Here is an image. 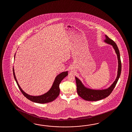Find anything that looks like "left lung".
<instances>
[{
	"mask_svg": "<svg viewBox=\"0 0 132 132\" xmlns=\"http://www.w3.org/2000/svg\"><path fill=\"white\" fill-rule=\"evenodd\" d=\"M105 39L104 42L108 44L111 45L115 50L117 55L118 60V74L117 77L110 87L108 88L102 90H95L90 89L85 86L81 81L77 77H75L76 83L77 85V92L78 95L85 101H97L106 98L110 95L114 89L116 85L117 84L118 79L120 76L121 72V62L119 51L117 44L113 40L110 39L107 35H105Z\"/></svg>",
	"mask_w": 132,
	"mask_h": 132,
	"instance_id": "1",
	"label": "left lung"
}]
</instances>
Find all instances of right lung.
Instances as JSON below:
<instances>
[{
	"label": "right lung",
	"mask_w": 132,
	"mask_h": 132,
	"mask_svg": "<svg viewBox=\"0 0 132 132\" xmlns=\"http://www.w3.org/2000/svg\"><path fill=\"white\" fill-rule=\"evenodd\" d=\"M15 54L14 55V59H15ZM13 74H14V79L16 82L17 85L19 87L21 92L22 93V94L26 98H28V100H30L31 101L35 103H41V104L47 103L53 101L54 100H55L58 97L60 93L59 84H60L62 80L68 75V71L63 72L62 73H59L56 77L55 80L54 81L53 84H52L51 89L49 90L48 92L45 93L42 95L31 96L27 94L22 89L19 84L18 83L17 79L16 78L14 67L13 68Z\"/></svg>",
	"instance_id": "obj_1"
}]
</instances>
